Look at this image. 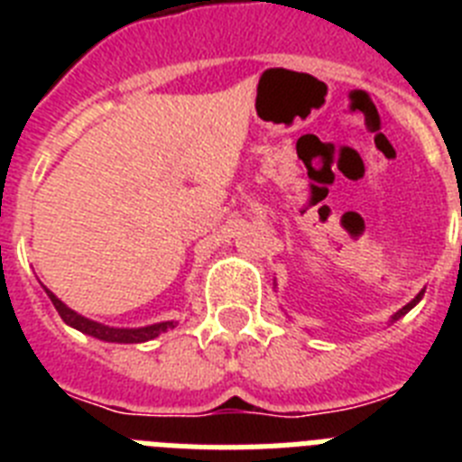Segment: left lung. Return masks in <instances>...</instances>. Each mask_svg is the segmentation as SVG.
<instances>
[{"label":"left lung","instance_id":"obj_1","mask_svg":"<svg viewBox=\"0 0 462 462\" xmlns=\"http://www.w3.org/2000/svg\"><path fill=\"white\" fill-rule=\"evenodd\" d=\"M421 298H423V291H421V293H419V296H416V298H414V300H411V303H407V305H405V308H402V310H398V312H395V314H393V321H398V319H400V317H402V314H407V312H410V310H411V308H414V305H416V303H419V300H421Z\"/></svg>","mask_w":462,"mask_h":462}]
</instances>
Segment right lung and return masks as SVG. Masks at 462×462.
Instances as JSON below:
<instances>
[{"instance_id":"add662e5","label":"right lung","mask_w":462,"mask_h":462,"mask_svg":"<svg viewBox=\"0 0 462 462\" xmlns=\"http://www.w3.org/2000/svg\"><path fill=\"white\" fill-rule=\"evenodd\" d=\"M46 293L51 296L52 305H55V310L64 319V324L73 326V328H79L80 333H88V336L99 337V340H106V342H125V345H129V342H145V340H152V337H157L159 333H164L166 328H173L175 326L173 321H164V324L145 326V328H108V326L85 319V317L76 314L73 310H69L67 305H64L62 300L55 296V293L48 291V289H46Z\"/></svg>"}]
</instances>
